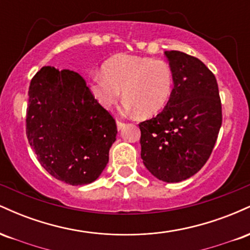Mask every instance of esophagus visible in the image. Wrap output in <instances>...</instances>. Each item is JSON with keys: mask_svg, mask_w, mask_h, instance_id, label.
<instances>
[{"mask_svg": "<svg viewBox=\"0 0 250 250\" xmlns=\"http://www.w3.org/2000/svg\"><path fill=\"white\" fill-rule=\"evenodd\" d=\"M116 125H117V129H119V130H121V129L125 128V123L121 122V121H119V120H117V121H116Z\"/></svg>", "mask_w": 250, "mask_h": 250, "instance_id": "34e87169", "label": "esophagus"}]
</instances>
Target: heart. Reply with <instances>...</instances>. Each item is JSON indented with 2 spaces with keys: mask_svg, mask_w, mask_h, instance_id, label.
<instances>
[{
  "mask_svg": "<svg viewBox=\"0 0 250 250\" xmlns=\"http://www.w3.org/2000/svg\"><path fill=\"white\" fill-rule=\"evenodd\" d=\"M173 87V70L167 62L128 54L110 57L102 64V74L90 79L91 93L103 108H113L123 93L125 110L141 116L160 113Z\"/></svg>",
  "mask_w": 250,
  "mask_h": 250,
  "instance_id": "heart-1",
  "label": "heart"
}]
</instances>
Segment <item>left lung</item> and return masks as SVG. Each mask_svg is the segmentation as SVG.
<instances>
[{"label":"left lung","instance_id":"1","mask_svg":"<svg viewBox=\"0 0 250 250\" xmlns=\"http://www.w3.org/2000/svg\"><path fill=\"white\" fill-rule=\"evenodd\" d=\"M165 55L173 70V93L161 113L139 127L143 165L170 183L189 179L208 161L222 108L216 79L205 63L177 50Z\"/></svg>","mask_w":250,"mask_h":250}]
</instances>
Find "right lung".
<instances>
[{
	"label": "right lung",
	"instance_id": "obj_1",
	"mask_svg": "<svg viewBox=\"0 0 250 250\" xmlns=\"http://www.w3.org/2000/svg\"><path fill=\"white\" fill-rule=\"evenodd\" d=\"M28 95L25 131L42 167L68 185L94 182L116 140L113 116L73 70L41 68Z\"/></svg>",
	"mask_w": 250,
	"mask_h": 250
}]
</instances>
